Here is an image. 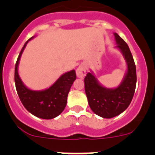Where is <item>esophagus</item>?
<instances>
[{
  "label": "esophagus",
  "mask_w": 155,
  "mask_h": 155,
  "mask_svg": "<svg viewBox=\"0 0 155 155\" xmlns=\"http://www.w3.org/2000/svg\"><path fill=\"white\" fill-rule=\"evenodd\" d=\"M76 74L78 78H84L86 75V67L84 64H81L76 70Z\"/></svg>",
  "instance_id": "1"
}]
</instances>
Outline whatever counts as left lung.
Returning <instances> with one entry per match:
<instances>
[{
    "label": "left lung",
    "mask_w": 155,
    "mask_h": 155,
    "mask_svg": "<svg viewBox=\"0 0 155 155\" xmlns=\"http://www.w3.org/2000/svg\"><path fill=\"white\" fill-rule=\"evenodd\" d=\"M116 46L127 64V71L120 85L105 87L90 71L84 78V89L87 102L93 113L102 118L110 119L118 116L127 109L136 88V66L128 45L117 33H114Z\"/></svg>",
    "instance_id": "8db88e82"
}]
</instances>
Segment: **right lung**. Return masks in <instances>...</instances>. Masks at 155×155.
<instances>
[{
    "label": "right lung",
    "mask_w": 155,
    "mask_h": 155,
    "mask_svg": "<svg viewBox=\"0 0 155 155\" xmlns=\"http://www.w3.org/2000/svg\"><path fill=\"white\" fill-rule=\"evenodd\" d=\"M31 37L21 49L15 68V82L18 97L24 107L36 117L44 120L55 118L65 109L71 87L76 80L74 70L63 74L50 87L35 91L25 85L18 74V64L25 48Z\"/></svg>",
    "instance_id": "right-lung-1"
}]
</instances>
